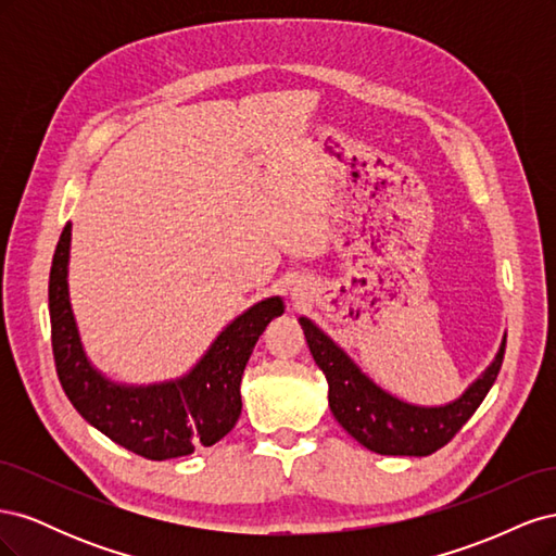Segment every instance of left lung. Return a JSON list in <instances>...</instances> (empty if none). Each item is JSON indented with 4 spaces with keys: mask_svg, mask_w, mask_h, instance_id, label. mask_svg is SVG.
<instances>
[{
    "mask_svg": "<svg viewBox=\"0 0 556 556\" xmlns=\"http://www.w3.org/2000/svg\"><path fill=\"white\" fill-rule=\"evenodd\" d=\"M299 325L306 333L315 364L327 378L329 408L339 425L371 452L401 457H427L447 445L492 390L506 352L503 339L494 362L466 387L459 399L445 406H415L384 392L313 319L299 317Z\"/></svg>",
    "mask_w": 556,
    "mask_h": 556,
    "instance_id": "left-lung-1",
    "label": "left lung"
}]
</instances>
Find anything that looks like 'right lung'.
I'll return each mask as SVG.
<instances>
[{
    "label": "right lung",
    "mask_w": 556,
    "mask_h": 556,
    "mask_svg": "<svg viewBox=\"0 0 556 556\" xmlns=\"http://www.w3.org/2000/svg\"><path fill=\"white\" fill-rule=\"evenodd\" d=\"M72 223L58 241L48 280L53 355L64 394L86 422L139 457L164 462L211 447L241 415V378L257 339L285 313L280 296H268L217 333L188 374L153 384H125L97 371L80 343L70 301Z\"/></svg>",
    "instance_id": "1"
}]
</instances>
